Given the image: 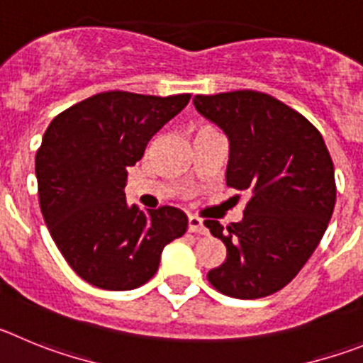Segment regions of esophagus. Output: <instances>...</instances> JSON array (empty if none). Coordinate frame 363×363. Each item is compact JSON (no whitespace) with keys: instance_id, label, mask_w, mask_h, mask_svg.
Returning <instances> with one entry per match:
<instances>
[{"instance_id":"obj_1","label":"esophagus","mask_w":363,"mask_h":363,"mask_svg":"<svg viewBox=\"0 0 363 363\" xmlns=\"http://www.w3.org/2000/svg\"><path fill=\"white\" fill-rule=\"evenodd\" d=\"M188 230L191 231V233H201V235H206V226L204 222H202V218L195 217V215H189L188 217Z\"/></svg>"}]
</instances>
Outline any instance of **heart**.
<instances>
[{
	"mask_svg": "<svg viewBox=\"0 0 363 363\" xmlns=\"http://www.w3.org/2000/svg\"><path fill=\"white\" fill-rule=\"evenodd\" d=\"M202 128H208V126H202ZM202 128H199V130H202Z\"/></svg>",
	"mask_w": 363,
	"mask_h": 363,
	"instance_id": "obj_1",
	"label": "heart"
}]
</instances>
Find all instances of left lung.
I'll use <instances>...</instances> for the list:
<instances>
[{
	"mask_svg": "<svg viewBox=\"0 0 363 363\" xmlns=\"http://www.w3.org/2000/svg\"><path fill=\"white\" fill-rule=\"evenodd\" d=\"M194 104L230 141L226 184L251 194L240 222L204 220L228 250L208 280L233 298L273 295L298 275L331 220L336 186L328 146L302 113L267 94L195 96Z\"/></svg>",
	"mask_w": 363,
	"mask_h": 363,
	"instance_id": "obj_1",
	"label": "left lung"
}]
</instances>
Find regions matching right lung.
I'll list each match as a JSON object with an SVG mask.
<instances>
[{
  "mask_svg": "<svg viewBox=\"0 0 363 363\" xmlns=\"http://www.w3.org/2000/svg\"><path fill=\"white\" fill-rule=\"evenodd\" d=\"M103 92L55 117L35 153L39 206L55 246L92 286L128 291L148 282L166 244L184 235L174 206L141 211L126 202L128 166L189 101Z\"/></svg>",
  "mask_w": 363,
  "mask_h": 363,
  "instance_id": "right-lung-1",
  "label": "right lung"
}]
</instances>
